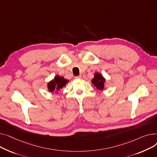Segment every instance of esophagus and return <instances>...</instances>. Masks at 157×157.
<instances>
[{"instance_id":"34e87169","label":"esophagus","mask_w":157,"mask_h":157,"mask_svg":"<svg viewBox=\"0 0 157 157\" xmlns=\"http://www.w3.org/2000/svg\"><path fill=\"white\" fill-rule=\"evenodd\" d=\"M81 78H82V75H78V76L75 77V78H76V79H80Z\"/></svg>"}]
</instances>
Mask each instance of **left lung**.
<instances>
[{
    "instance_id": "left-lung-1",
    "label": "left lung",
    "mask_w": 157,
    "mask_h": 157,
    "mask_svg": "<svg viewBox=\"0 0 157 157\" xmlns=\"http://www.w3.org/2000/svg\"><path fill=\"white\" fill-rule=\"evenodd\" d=\"M106 79L101 74V73L96 72L94 73V78L92 79L91 82L96 89L103 90L105 89V84Z\"/></svg>"
}]
</instances>
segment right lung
<instances>
[{"instance_id": "1", "label": "right lung", "mask_w": 157, "mask_h": 157, "mask_svg": "<svg viewBox=\"0 0 157 157\" xmlns=\"http://www.w3.org/2000/svg\"><path fill=\"white\" fill-rule=\"evenodd\" d=\"M68 82V80L65 79L63 77L57 75L54 77L52 80L48 83V89L51 93L55 92L56 94H58V91L65 86Z\"/></svg>"}]
</instances>
